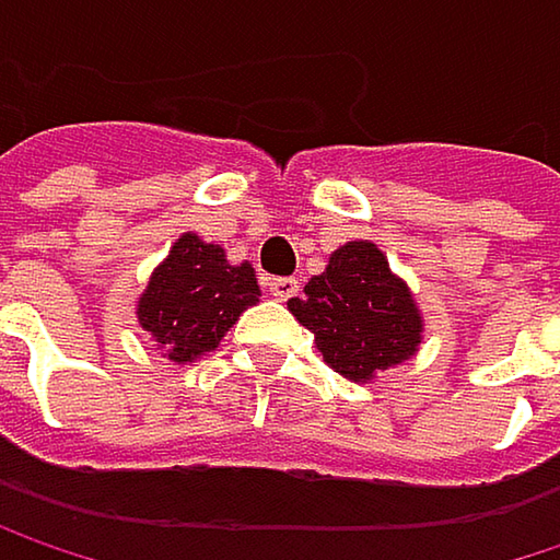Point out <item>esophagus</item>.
I'll list each match as a JSON object with an SVG mask.
<instances>
[{
  "instance_id": "esophagus-1",
  "label": "esophagus",
  "mask_w": 560,
  "mask_h": 560,
  "mask_svg": "<svg viewBox=\"0 0 560 560\" xmlns=\"http://www.w3.org/2000/svg\"><path fill=\"white\" fill-rule=\"evenodd\" d=\"M266 288L279 298V301H288V298H294L298 294V279H288V276H276V279H266Z\"/></svg>"
}]
</instances>
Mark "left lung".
Returning <instances> with one entry per match:
<instances>
[{
    "label": "left lung",
    "mask_w": 560,
    "mask_h": 560,
    "mask_svg": "<svg viewBox=\"0 0 560 560\" xmlns=\"http://www.w3.org/2000/svg\"><path fill=\"white\" fill-rule=\"evenodd\" d=\"M288 307L314 334L324 360L353 383L408 360L421 343L411 291L373 243L340 246L327 272L307 281L304 298H291Z\"/></svg>",
    "instance_id": "left-lung-1"
}]
</instances>
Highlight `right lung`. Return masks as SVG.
<instances>
[{"instance_id": "1", "label": "right lung", "mask_w": 560, "mask_h": 560, "mask_svg": "<svg viewBox=\"0 0 560 560\" xmlns=\"http://www.w3.org/2000/svg\"><path fill=\"white\" fill-rule=\"evenodd\" d=\"M256 301L253 266H230L220 246L184 233L139 298V324L168 360L190 363L210 353Z\"/></svg>"}]
</instances>
